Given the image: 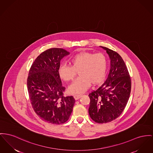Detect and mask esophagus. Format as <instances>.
<instances>
[{"label": "esophagus", "mask_w": 153, "mask_h": 153, "mask_svg": "<svg viewBox=\"0 0 153 153\" xmlns=\"http://www.w3.org/2000/svg\"><path fill=\"white\" fill-rule=\"evenodd\" d=\"M81 96L82 94H75V95H74V97L75 100L79 99Z\"/></svg>", "instance_id": "obj_1"}]
</instances>
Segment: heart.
<instances>
[{"mask_svg":"<svg viewBox=\"0 0 153 153\" xmlns=\"http://www.w3.org/2000/svg\"><path fill=\"white\" fill-rule=\"evenodd\" d=\"M70 66L61 65L59 69L60 78L65 82L72 81L78 72L79 76L69 87V92L79 94L90 86L101 83L105 78L108 60L102 53L81 51L74 55L70 60Z\"/></svg>","mask_w":153,"mask_h":153,"instance_id":"b5f03b06","label":"heart"}]
</instances>
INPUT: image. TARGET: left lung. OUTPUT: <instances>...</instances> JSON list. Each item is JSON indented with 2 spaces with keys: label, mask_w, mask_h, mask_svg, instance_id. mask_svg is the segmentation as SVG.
<instances>
[{
  "label": "left lung",
  "mask_w": 153,
  "mask_h": 153,
  "mask_svg": "<svg viewBox=\"0 0 153 153\" xmlns=\"http://www.w3.org/2000/svg\"><path fill=\"white\" fill-rule=\"evenodd\" d=\"M111 60L108 76L102 85L89 94V114L94 122L103 123L115 120L123 111L129 99L131 79L121 56L116 51L101 46Z\"/></svg>",
  "instance_id": "obj_1"
}]
</instances>
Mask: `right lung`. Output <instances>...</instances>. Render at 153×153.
<instances>
[{
    "mask_svg": "<svg viewBox=\"0 0 153 153\" xmlns=\"http://www.w3.org/2000/svg\"><path fill=\"white\" fill-rule=\"evenodd\" d=\"M70 52L61 48H51L41 54L31 65L27 88L33 110L41 118L53 124L67 122L71 114L75 99L64 96L59 69L61 59Z\"/></svg>",
    "mask_w": 153,
    "mask_h": 153,
    "instance_id": "right-lung-1",
    "label": "right lung"
}]
</instances>
